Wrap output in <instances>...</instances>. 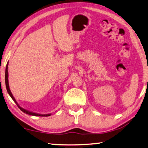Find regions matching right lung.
Segmentation results:
<instances>
[{
    "label": "right lung",
    "instance_id": "1",
    "mask_svg": "<svg viewBox=\"0 0 148 148\" xmlns=\"http://www.w3.org/2000/svg\"><path fill=\"white\" fill-rule=\"evenodd\" d=\"M8 62L7 63V65H6V71H5V83H6V90L7 92H8V93L10 97L12 98V99L14 100V102L16 103V105L18 106V107L20 109L21 111H22L23 113H27V114L28 115H33V116H40V117H48V116H50L51 115V113H48V114H39V113H34L32 112V111H28V110H26L25 109H23V108H21L19 106V104L17 102L16 99L14 98V97L13 96L12 94L11 91H10V87H9V84H8Z\"/></svg>",
    "mask_w": 148,
    "mask_h": 148
}]
</instances>
